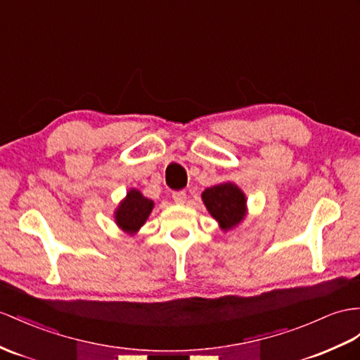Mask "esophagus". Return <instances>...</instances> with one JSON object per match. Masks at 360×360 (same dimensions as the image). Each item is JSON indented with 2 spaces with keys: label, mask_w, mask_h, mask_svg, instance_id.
Returning a JSON list of instances; mask_svg holds the SVG:
<instances>
[{
  "label": "esophagus",
  "mask_w": 360,
  "mask_h": 360,
  "mask_svg": "<svg viewBox=\"0 0 360 360\" xmlns=\"http://www.w3.org/2000/svg\"><path fill=\"white\" fill-rule=\"evenodd\" d=\"M172 198L174 200V204L182 205V204H186V200H187V193L186 191H174Z\"/></svg>",
  "instance_id": "1"
}]
</instances>
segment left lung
<instances>
[{
	"instance_id": "obj_1",
	"label": "left lung",
	"mask_w": 360,
	"mask_h": 360,
	"mask_svg": "<svg viewBox=\"0 0 360 360\" xmlns=\"http://www.w3.org/2000/svg\"><path fill=\"white\" fill-rule=\"evenodd\" d=\"M202 202L224 233L237 228L248 214L246 195L231 181L205 188L202 191Z\"/></svg>"
}]
</instances>
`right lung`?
Returning <instances> with one entry per match:
<instances>
[{
    "mask_svg": "<svg viewBox=\"0 0 360 360\" xmlns=\"http://www.w3.org/2000/svg\"><path fill=\"white\" fill-rule=\"evenodd\" d=\"M155 204L153 200L146 198L140 190L131 188L123 200H120L114 211V220L117 226L129 236H135L140 228L149 219Z\"/></svg>",
    "mask_w": 360,
    "mask_h": 360,
    "instance_id": "add662e5",
    "label": "right lung"
}]
</instances>
